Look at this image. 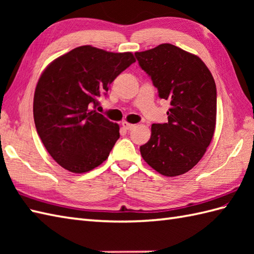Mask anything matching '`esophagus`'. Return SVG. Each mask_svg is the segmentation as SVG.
Here are the masks:
<instances>
[{
  "instance_id": "esophagus-1",
  "label": "esophagus",
  "mask_w": 254,
  "mask_h": 254,
  "mask_svg": "<svg viewBox=\"0 0 254 254\" xmlns=\"http://www.w3.org/2000/svg\"><path fill=\"white\" fill-rule=\"evenodd\" d=\"M122 126H123L124 128H127V130H132V128L135 127V126H134V124H131V123L127 122V121H123L122 122Z\"/></svg>"
}]
</instances>
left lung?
Masks as SVG:
<instances>
[{"label":"left lung","mask_w":254,"mask_h":254,"mask_svg":"<svg viewBox=\"0 0 254 254\" xmlns=\"http://www.w3.org/2000/svg\"><path fill=\"white\" fill-rule=\"evenodd\" d=\"M161 99L170 101L168 122L154 123L143 159L160 175L176 177L195 166L212 141L216 124V85L197 56L163 44L136 52Z\"/></svg>","instance_id":"left-lung-1"}]
</instances>
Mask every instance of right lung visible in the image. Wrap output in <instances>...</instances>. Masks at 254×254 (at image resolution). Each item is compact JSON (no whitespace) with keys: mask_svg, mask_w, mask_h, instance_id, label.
Listing matches in <instances>:
<instances>
[{"mask_svg":"<svg viewBox=\"0 0 254 254\" xmlns=\"http://www.w3.org/2000/svg\"><path fill=\"white\" fill-rule=\"evenodd\" d=\"M135 62L131 52L82 46L51 62L34 96L37 133L57 163L75 174L108 158L120 127L94 109L119 74Z\"/></svg>","mask_w":254,"mask_h":254,"instance_id":"right-lung-1","label":"right lung"}]
</instances>
